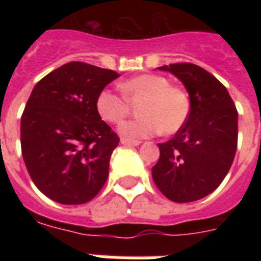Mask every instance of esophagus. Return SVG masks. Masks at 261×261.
<instances>
[{
  "label": "esophagus",
  "mask_w": 261,
  "mask_h": 261,
  "mask_svg": "<svg viewBox=\"0 0 261 261\" xmlns=\"http://www.w3.org/2000/svg\"><path fill=\"white\" fill-rule=\"evenodd\" d=\"M120 143L124 145V146H138V145H141L139 141H134V139H127V138L120 139Z\"/></svg>",
  "instance_id": "1"
}]
</instances>
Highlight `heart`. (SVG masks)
<instances>
[{
	"label": "heart",
	"mask_w": 261,
	"mask_h": 261,
	"mask_svg": "<svg viewBox=\"0 0 261 261\" xmlns=\"http://www.w3.org/2000/svg\"><path fill=\"white\" fill-rule=\"evenodd\" d=\"M123 92L131 101L143 98L138 108L141 118L127 120L119 126L126 138H147L157 133L174 134L184 126L190 115V97L184 89L169 85L159 74H141L122 84ZM96 107L100 116L110 123H119L130 114L126 98L106 89L98 94Z\"/></svg>",
	"instance_id": "obj_1"
}]
</instances>
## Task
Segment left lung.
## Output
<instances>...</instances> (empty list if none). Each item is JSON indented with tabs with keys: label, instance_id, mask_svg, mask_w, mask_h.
Masks as SVG:
<instances>
[{
	"label": "left lung",
	"instance_id": "obj_1",
	"mask_svg": "<svg viewBox=\"0 0 261 261\" xmlns=\"http://www.w3.org/2000/svg\"><path fill=\"white\" fill-rule=\"evenodd\" d=\"M157 69L181 81L191 110L173 138L159 143L160 159L151 176L169 200L195 202L211 194L230 169L237 150L239 114L226 88L203 67L173 63Z\"/></svg>",
	"mask_w": 261,
	"mask_h": 261
}]
</instances>
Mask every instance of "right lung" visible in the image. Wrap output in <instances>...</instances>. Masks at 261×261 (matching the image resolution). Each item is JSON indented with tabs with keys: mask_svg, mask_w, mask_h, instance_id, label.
I'll use <instances>...</instances> for the list:
<instances>
[{
	"mask_svg": "<svg viewBox=\"0 0 261 261\" xmlns=\"http://www.w3.org/2000/svg\"><path fill=\"white\" fill-rule=\"evenodd\" d=\"M114 70L69 62L35 85L21 116V153L32 181L47 198L83 204L106 184L119 137L96 101Z\"/></svg>",
	"mask_w": 261,
	"mask_h": 261,
	"instance_id": "1",
	"label": "right lung"
}]
</instances>
